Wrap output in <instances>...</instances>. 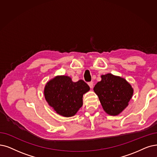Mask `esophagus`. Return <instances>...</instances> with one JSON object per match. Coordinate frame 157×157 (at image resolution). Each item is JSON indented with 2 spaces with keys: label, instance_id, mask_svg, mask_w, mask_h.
Returning a JSON list of instances; mask_svg holds the SVG:
<instances>
[{
  "label": "esophagus",
  "instance_id": "34e87169",
  "mask_svg": "<svg viewBox=\"0 0 157 157\" xmlns=\"http://www.w3.org/2000/svg\"><path fill=\"white\" fill-rule=\"evenodd\" d=\"M87 84H88L90 88H93V82H89Z\"/></svg>",
  "mask_w": 157,
  "mask_h": 157
}]
</instances>
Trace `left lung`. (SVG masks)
<instances>
[{
	"mask_svg": "<svg viewBox=\"0 0 157 157\" xmlns=\"http://www.w3.org/2000/svg\"><path fill=\"white\" fill-rule=\"evenodd\" d=\"M102 80L94 87L104 110L110 115H117L126 108L133 90L124 78L111 73L102 75Z\"/></svg>",
	"mask_w": 157,
	"mask_h": 157,
	"instance_id": "obj_1",
	"label": "left lung"
}]
</instances>
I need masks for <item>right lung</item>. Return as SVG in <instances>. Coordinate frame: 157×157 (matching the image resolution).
I'll use <instances>...</instances> for the list:
<instances>
[{"instance_id": "right-lung-1", "label": "right lung", "mask_w": 157, "mask_h": 157, "mask_svg": "<svg viewBox=\"0 0 157 157\" xmlns=\"http://www.w3.org/2000/svg\"><path fill=\"white\" fill-rule=\"evenodd\" d=\"M90 90L84 80L73 82L67 76L56 77L46 84L44 95L46 101L58 114L72 117L82 105L83 94Z\"/></svg>"}]
</instances>
